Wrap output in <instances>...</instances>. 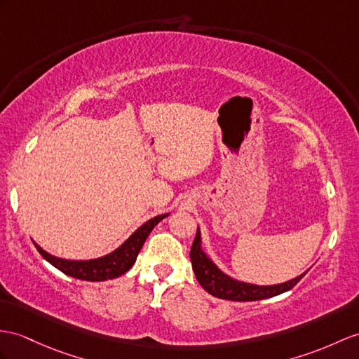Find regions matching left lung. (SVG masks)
I'll use <instances>...</instances> for the list:
<instances>
[{"mask_svg": "<svg viewBox=\"0 0 359 359\" xmlns=\"http://www.w3.org/2000/svg\"><path fill=\"white\" fill-rule=\"evenodd\" d=\"M190 260H191V268L195 271L196 280L199 285L204 287V290L212 294L217 299L224 300H231V302H256V300H264L269 299V297H274L278 294H283L286 291L292 290V287L299 283L303 276L292 278V280H287L280 285H269V286H259V285H251L245 282H239L236 278H231L225 273L217 268L213 260L210 259L201 245V233L199 229L196 231L195 241L191 243L190 250Z\"/></svg>", "mask_w": 359, "mask_h": 359, "instance_id": "obj_1", "label": "left lung"}]
</instances>
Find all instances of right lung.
Instances as JSON below:
<instances>
[{
  "instance_id": "right-lung-1",
  "label": "right lung",
  "mask_w": 359,
  "mask_h": 359,
  "mask_svg": "<svg viewBox=\"0 0 359 359\" xmlns=\"http://www.w3.org/2000/svg\"><path fill=\"white\" fill-rule=\"evenodd\" d=\"M168 216L169 213L152 217V219L144 222L140 229H137L133 234H130L117 250H114L112 252H109V255L99 259H91V260L60 259L56 256H51L50 252L42 250L36 242L33 243L43 259L50 262L55 268L62 271L64 274L69 277L81 278V280H86V282L111 280V278L120 277L121 274H125L126 271L130 269V266L135 264L138 252L142 250L147 236H149V233L154 230V226Z\"/></svg>"
}]
</instances>
